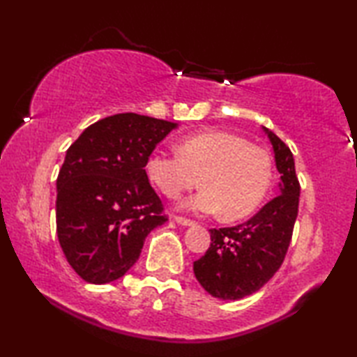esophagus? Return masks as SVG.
Instances as JSON below:
<instances>
[{
  "mask_svg": "<svg viewBox=\"0 0 357 357\" xmlns=\"http://www.w3.org/2000/svg\"><path fill=\"white\" fill-rule=\"evenodd\" d=\"M174 220H176L179 225H185V227H188V225H194L195 224L194 220H190L188 218H183V216H174Z\"/></svg>",
  "mask_w": 357,
  "mask_h": 357,
  "instance_id": "obj_1",
  "label": "esophagus"
}]
</instances>
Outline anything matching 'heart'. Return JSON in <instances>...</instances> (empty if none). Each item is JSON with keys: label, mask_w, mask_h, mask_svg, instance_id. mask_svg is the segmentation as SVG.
<instances>
[{"label": "heart", "mask_w": 357, "mask_h": 357, "mask_svg": "<svg viewBox=\"0 0 357 357\" xmlns=\"http://www.w3.org/2000/svg\"><path fill=\"white\" fill-rule=\"evenodd\" d=\"M146 174L168 199H179L199 184L203 189L184 202L195 213L236 220L251 214L271 183L268 152L227 132L208 130L188 135L176 154L155 151L146 160Z\"/></svg>", "instance_id": "obj_1"}]
</instances>
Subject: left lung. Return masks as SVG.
Listing matches in <instances>:
<instances>
[{
  "mask_svg": "<svg viewBox=\"0 0 357 357\" xmlns=\"http://www.w3.org/2000/svg\"><path fill=\"white\" fill-rule=\"evenodd\" d=\"M276 169L281 174L278 194L257 214L235 227L211 229V245L194 262V273L208 294L220 301H238L270 281L289 248L298 213L301 184L291 149L268 128Z\"/></svg>",
  "mask_w": 357,
  "mask_h": 357,
  "instance_id": "8db88e82",
  "label": "left lung"
}]
</instances>
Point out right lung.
<instances>
[{"instance_id":"add662e5","label":"right lung","mask_w":357,"mask_h":357,"mask_svg":"<svg viewBox=\"0 0 357 357\" xmlns=\"http://www.w3.org/2000/svg\"><path fill=\"white\" fill-rule=\"evenodd\" d=\"M178 123L135 112L101 119L66 151L56 178V236L84 281L106 284L137 262L168 218L146 160Z\"/></svg>"}]
</instances>
